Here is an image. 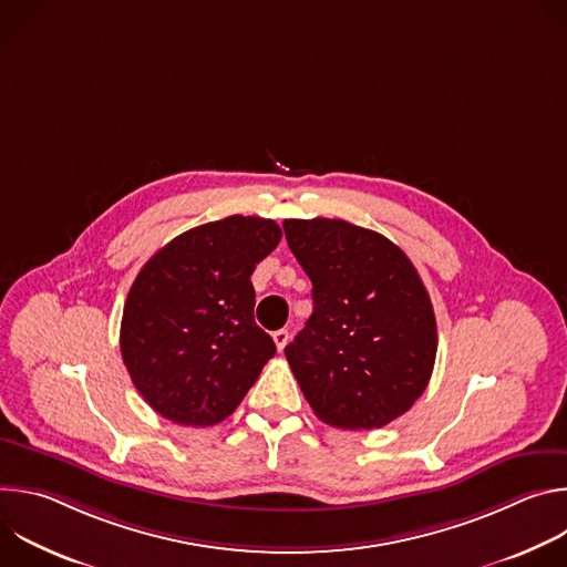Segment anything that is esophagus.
Wrapping results in <instances>:
<instances>
[{
	"instance_id": "obj_1",
	"label": "esophagus",
	"mask_w": 567,
	"mask_h": 567,
	"mask_svg": "<svg viewBox=\"0 0 567 567\" xmlns=\"http://www.w3.org/2000/svg\"><path fill=\"white\" fill-rule=\"evenodd\" d=\"M274 341H276V348L282 352V350H285V346H287V341H289V332H287V330H278V332H274Z\"/></svg>"
}]
</instances>
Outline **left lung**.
Instances as JSON below:
<instances>
[{"mask_svg": "<svg viewBox=\"0 0 567 567\" xmlns=\"http://www.w3.org/2000/svg\"><path fill=\"white\" fill-rule=\"evenodd\" d=\"M311 280L313 311L285 348L311 411L337 429L401 417L429 385L437 326L429 291L396 245L346 219H285Z\"/></svg>", "mask_w": 567, "mask_h": 567, "instance_id": "obj_1", "label": "left lung"}]
</instances>
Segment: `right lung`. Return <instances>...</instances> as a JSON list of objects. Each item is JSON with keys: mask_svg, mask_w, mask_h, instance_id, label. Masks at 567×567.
Listing matches in <instances>:
<instances>
[{"mask_svg": "<svg viewBox=\"0 0 567 567\" xmlns=\"http://www.w3.org/2000/svg\"><path fill=\"white\" fill-rule=\"evenodd\" d=\"M280 237L274 219L230 215L177 235L138 271L123 307L121 354L161 417L219 424L276 354L254 320L251 274Z\"/></svg>", "mask_w": 567, "mask_h": 567, "instance_id": "obj_1", "label": "right lung"}]
</instances>
